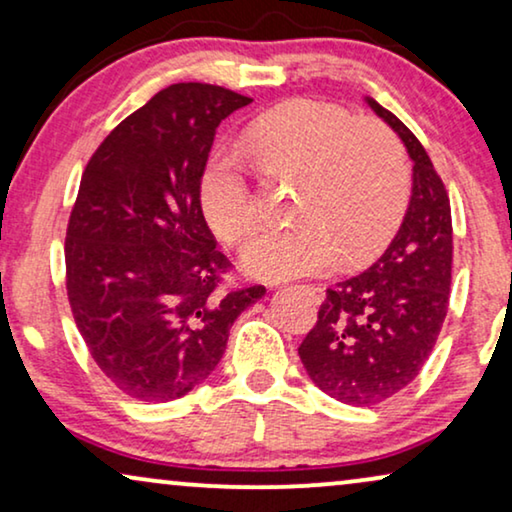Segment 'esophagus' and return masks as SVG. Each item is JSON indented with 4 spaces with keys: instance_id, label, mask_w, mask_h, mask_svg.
Wrapping results in <instances>:
<instances>
[{
    "instance_id": "1",
    "label": "esophagus",
    "mask_w": 512,
    "mask_h": 512,
    "mask_svg": "<svg viewBox=\"0 0 512 512\" xmlns=\"http://www.w3.org/2000/svg\"><path fill=\"white\" fill-rule=\"evenodd\" d=\"M305 291L310 293V296L317 300V303H321V300H324V296H326V291H324V286H319V284H310V286H305Z\"/></svg>"
}]
</instances>
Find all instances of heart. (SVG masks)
I'll return each mask as SVG.
<instances>
[{
  "instance_id": "heart-1",
  "label": "heart",
  "mask_w": 512,
  "mask_h": 512,
  "mask_svg": "<svg viewBox=\"0 0 512 512\" xmlns=\"http://www.w3.org/2000/svg\"><path fill=\"white\" fill-rule=\"evenodd\" d=\"M258 170L298 181L296 221L268 230L242 251L251 277L289 279L373 256L401 219L410 170L398 139L380 123L314 100L270 109L244 135ZM200 207L216 237L240 244L258 223L247 174L230 151H216L200 177Z\"/></svg>"
}]
</instances>
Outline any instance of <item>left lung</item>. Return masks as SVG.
<instances>
[{"mask_svg":"<svg viewBox=\"0 0 512 512\" xmlns=\"http://www.w3.org/2000/svg\"><path fill=\"white\" fill-rule=\"evenodd\" d=\"M366 104L401 137L412 160V195L387 251L361 275L326 291L300 361L335 401L370 408L419 375L436 345L452 284V212L419 139L398 118Z\"/></svg>","mask_w":512,"mask_h":512,"instance_id":"8db88e82","label":"left lung"}]
</instances>
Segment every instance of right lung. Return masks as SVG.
I'll use <instances>...</instances> for the list:
<instances>
[{
  "label": "right lung",
  "instance_id": "add662e5",
  "mask_svg": "<svg viewBox=\"0 0 512 512\" xmlns=\"http://www.w3.org/2000/svg\"><path fill=\"white\" fill-rule=\"evenodd\" d=\"M251 97L174 83L97 146L65 240L67 296L90 356L123 394L186 396L219 366L265 286L219 293L228 258L200 207L216 128Z\"/></svg>",
  "mask_w": 512,
  "mask_h": 512
}]
</instances>
